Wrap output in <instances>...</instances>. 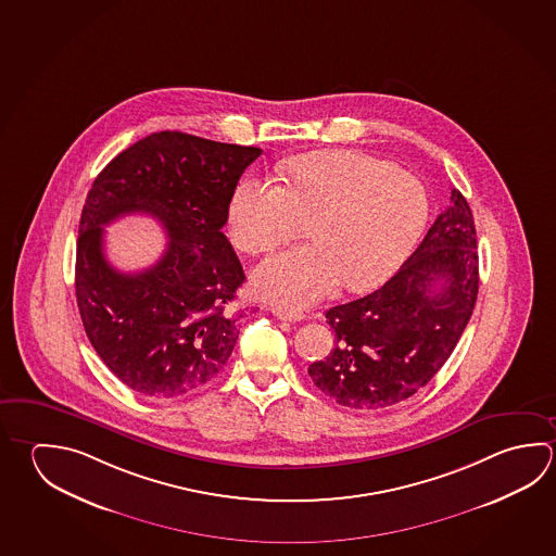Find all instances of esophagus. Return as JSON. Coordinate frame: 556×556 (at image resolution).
Here are the masks:
<instances>
[{
  "label": "esophagus",
  "instance_id": "esophagus-1",
  "mask_svg": "<svg viewBox=\"0 0 556 556\" xmlns=\"http://www.w3.org/2000/svg\"><path fill=\"white\" fill-rule=\"evenodd\" d=\"M280 321H302L305 315L302 312H292V309H286V307H273L270 309Z\"/></svg>",
  "mask_w": 556,
  "mask_h": 556
}]
</instances>
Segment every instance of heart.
<instances>
[{"label": "heart", "instance_id": "1", "mask_svg": "<svg viewBox=\"0 0 556 556\" xmlns=\"http://www.w3.org/2000/svg\"><path fill=\"white\" fill-rule=\"evenodd\" d=\"M283 182L244 178L232 193V242L273 253L300 232L312 239L261 264L258 295L288 309L319 302L343 282L366 292L412 253L429 217L424 184L370 154L327 151L288 162Z\"/></svg>", "mask_w": 556, "mask_h": 556}]
</instances>
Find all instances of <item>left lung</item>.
<instances>
[{
    "mask_svg": "<svg viewBox=\"0 0 556 556\" xmlns=\"http://www.w3.org/2000/svg\"><path fill=\"white\" fill-rule=\"evenodd\" d=\"M478 282L475 217L453 190L448 207L382 288L325 314L337 344L307 368L314 384L354 409L412 397L455 351Z\"/></svg>",
    "mask_w": 556,
    "mask_h": 556,
    "instance_id": "left-lung-1",
    "label": "left lung"
}]
</instances>
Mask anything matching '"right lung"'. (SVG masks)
Returning <instances> with one entry per match:
<instances>
[{"mask_svg":"<svg viewBox=\"0 0 556 556\" xmlns=\"http://www.w3.org/2000/svg\"><path fill=\"white\" fill-rule=\"evenodd\" d=\"M261 152L152 132L91 184L76 244V302L91 346L135 392L188 394L229 361L244 273L222 229L242 172ZM129 212L151 214L169 237L162 258L135 275L115 271L102 253V227Z\"/></svg>","mask_w":556,"mask_h":556,"instance_id":"1","label":"right lung"}]
</instances>
